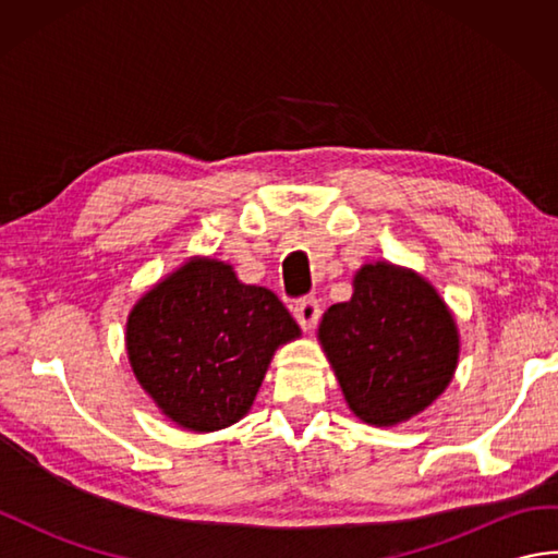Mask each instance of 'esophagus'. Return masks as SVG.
I'll return each mask as SVG.
<instances>
[{"label": "esophagus", "mask_w": 558, "mask_h": 558, "mask_svg": "<svg viewBox=\"0 0 558 558\" xmlns=\"http://www.w3.org/2000/svg\"><path fill=\"white\" fill-rule=\"evenodd\" d=\"M318 316H322V306L314 298H304L294 304V318H298L304 330H312L318 324Z\"/></svg>", "instance_id": "obj_1"}]
</instances>
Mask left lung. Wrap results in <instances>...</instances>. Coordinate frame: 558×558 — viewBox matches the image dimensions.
Instances as JSON below:
<instances>
[{
  "mask_svg": "<svg viewBox=\"0 0 558 558\" xmlns=\"http://www.w3.org/2000/svg\"><path fill=\"white\" fill-rule=\"evenodd\" d=\"M326 360L354 417L396 426L424 412L453 381L460 333L429 280L388 260L364 264L352 298L318 326Z\"/></svg>",
  "mask_w": 558,
  "mask_h": 558,
  "instance_id": "obj_1",
  "label": "left lung"
}]
</instances>
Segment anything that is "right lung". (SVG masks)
Listing matches in <instances>:
<instances>
[{
	"instance_id": "1",
	"label": "right lung",
	"mask_w": 558,
	"mask_h": 558,
	"mask_svg": "<svg viewBox=\"0 0 558 558\" xmlns=\"http://www.w3.org/2000/svg\"><path fill=\"white\" fill-rule=\"evenodd\" d=\"M282 302L230 264L192 256L138 298L126 354L141 388L186 432L208 434L252 410L272 354L300 338Z\"/></svg>"
}]
</instances>
